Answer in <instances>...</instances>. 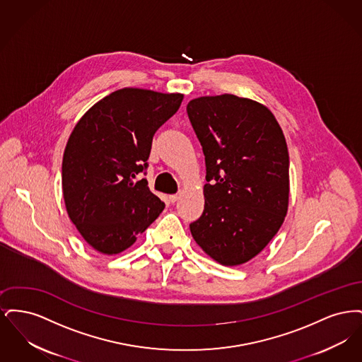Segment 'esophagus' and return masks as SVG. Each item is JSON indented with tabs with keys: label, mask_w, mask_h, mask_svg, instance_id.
Wrapping results in <instances>:
<instances>
[{
	"label": "esophagus",
	"mask_w": 362,
	"mask_h": 362,
	"mask_svg": "<svg viewBox=\"0 0 362 362\" xmlns=\"http://www.w3.org/2000/svg\"><path fill=\"white\" fill-rule=\"evenodd\" d=\"M180 192H177V194H173V195H170V202H173V204H175L179 198H180Z\"/></svg>",
	"instance_id": "obj_1"
}]
</instances>
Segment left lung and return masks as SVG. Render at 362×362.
Wrapping results in <instances>:
<instances>
[{"instance_id": "1", "label": "left lung", "mask_w": 362, "mask_h": 362, "mask_svg": "<svg viewBox=\"0 0 362 362\" xmlns=\"http://www.w3.org/2000/svg\"><path fill=\"white\" fill-rule=\"evenodd\" d=\"M187 114L206 164L205 209L189 224L197 244L224 266L257 257L289 205V153L273 112L235 95L189 100Z\"/></svg>"}]
</instances>
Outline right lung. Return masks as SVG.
<instances>
[{"mask_svg": "<svg viewBox=\"0 0 362 362\" xmlns=\"http://www.w3.org/2000/svg\"><path fill=\"white\" fill-rule=\"evenodd\" d=\"M182 93L123 88L93 104L70 134L62 191L71 223L104 255L132 247L164 210L146 179L157 129L179 110Z\"/></svg>", "mask_w": 362, "mask_h": 362, "instance_id": "obj_1", "label": "right lung"}]
</instances>
